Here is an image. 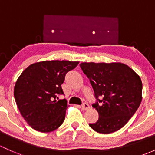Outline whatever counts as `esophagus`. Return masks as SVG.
Masks as SVG:
<instances>
[{
  "label": "esophagus",
  "mask_w": 155,
  "mask_h": 155,
  "mask_svg": "<svg viewBox=\"0 0 155 155\" xmlns=\"http://www.w3.org/2000/svg\"><path fill=\"white\" fill-rule=\"evenodd\" d=\"M81 107H82V109L83 110H87L89 107H90V106H89V105L87 103H83L82 105V106H81Z\"/></svg>",
  "instance_id": "esophagus-1"
}]
</instances>
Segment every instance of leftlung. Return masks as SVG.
I'll return each instance as SVG.
<instances>
[{
    "mask_svg": "<svg viewBox=\"0 0 155 155\" xmlns=\"http://www.w3.org/2000/svg\"><path fill=\"white\" fill-rule=\"evenodd\" d=\"M80 68L90 80L97 100L92 106L98 111L99 120L90 123V127L101 134L120 130L141 103L140 77L128 65L120 62H83ZM99 96L103 99L99 100Z\"/></svg>",
    "mask_w": 155,
    "mask_h": 155,
    "instance_id": "8db88e82",
    "label": "left lung"
}]
</instances>
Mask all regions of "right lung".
Returning a JSON list of instances; mask_svg holds the SVG:
<instances>
[{
  "mask_svg": "<svg viewBox=\"0 0 155 155\" xmlns=\"http://www.w3.org/2000/svg\"><path fill=\"white\" fill-rule=\"evenodd\" d=\"M79 61H44L27 67L17 79L14 97L20 113L33 129L51 132L64 122L68 107L61 85Z\"/></svg>",
  "mask_w": 155,
  "mask_h": 155,
  "instance_id": "add662e5",
  "label": "right lung"
}]
</instances>
